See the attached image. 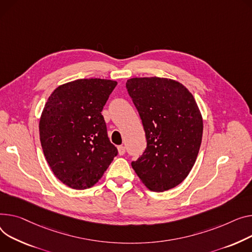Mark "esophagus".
<instances>
[{
    "instance_id": "esophagus-1",
    "label": "esophagus",
    "mask_w": 252,
    "mask_h": 252,
    "mask_svg": "<svg viewBox=\"0 0 252 252\" xmlns=\"http://www.w3.org/2000/svg\"><path fill=\"white\" fill-rule=\"evenodd\" d=\"M117 150H119V154L121 156L125 155V153H126V147L125 146H119V147H117Z\"/></svg>"
}]
</instances>
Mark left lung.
I'll use <instances>...</instances> for the list:
<instances>
[{
	"label": "left lung",
	"mask_w": 252,
	"mask_h": 252,
	"mask_svg": "<svg viewBox=\"0 0 252 252\" xmlns=\"http://www.w3.org/2000/svg\"><path fill=\"white\" fill-rule=\"evenodd\" d=\"M126 86L138 109L147 139L131 167L153 191L171 189L187 178L203 138V119L192 94L166 78H132Z\"/></svg>",
	"instance_id": "1"
}]
</instances>
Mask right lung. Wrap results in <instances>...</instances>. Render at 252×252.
Listing matches in <instances>:
<instances>
[{
    "label": "right lung",
    "mask_w": 252,
    "mask_h": 252,
    "mask_svg": "<svg viewBox=\"0 0 252 252\" xmlns=\"http://www.w3.org/2000/svg\"><path fill=\"white\" fill-rule=\"evenodd\" d=\"M116 85L111 80L79 79L59 86L44 105L39 122L43 154L54 174L71 189L93 187L119 153L101 114Z\"/></svg>",
    "instance_id": "add662e5"
}]
</instances>
